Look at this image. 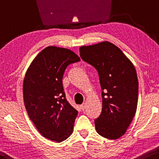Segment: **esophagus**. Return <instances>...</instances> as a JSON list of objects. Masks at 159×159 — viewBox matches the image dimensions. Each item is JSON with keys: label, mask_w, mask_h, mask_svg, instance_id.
I'll return each instance as SVG.
<instances>
[{"label": "esophagus", "mask_w": 159, "mask_h": 159, "mask_svg": "<svg viewBox=\"0 0 159 159\" xmlns=\"http://www.w3.org/2000/svg\"><path fill=\"white\" fill-rule=\"evenodd\" d=\"M86 106H85V103H83L82 105H81V109H82V110H84V109H85Z\"/></svg>", "instance_id": "obj_1"}]
</instances>
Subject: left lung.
I'll return each instance as SVG.
<instances>
[{"instance_id": "obj_1", "label": "left lung", "mask_w": 159, "mask_h": 159, "mask_svg": "<svg viewBox=\"0 0 159 159\" xmlns=\"http://www.w3.org/2000/svg\"><path fill=\"white\" fill-rule=\"evenodd\" d=\"M80 56L99 76L102 109L95 120L97 133L110 140L122 137L133 120L138 99V80L133 63L112 43L81 46Z\"/></svg>"}]
</instances>
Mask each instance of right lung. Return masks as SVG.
Masks as SVG:
<instances>
[{"instance_id":"1","label":"right lung","mask_w":159,"mask_h":159,"mask_svg":"<svg viewBox=\"0 0 159 159\" xmlns=\"http://www.w3.org/2000/svg\"><path fill=\"white\" fill-rule=\"evenodd\" d=\"M80 61L69 49L50 46L37 54L26 70L23 98L28 115L50 141L61 142L73 133L78 111L65 98L62 79L66 67Z\"/></svg>"}]
</instances>
